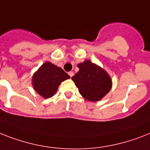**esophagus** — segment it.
I'll list each match as a JSON object with an SVG mask.
<instances>
[{
    "label": "esophagus",
    "mask_w": 150,
    "mask_h": 150,
    "mask_svg": "<svg viewBox=\"0 0 150 150\" xmlns=\"http://www.w3.org/2000/svg\"><path fill=\"white\" fill-rule=\"evenodd\" d=\"M68 74H69V76H70V77H72V76H74V72H71V71H70V72H69V73H68Z\"/></svg>",
    "instance_id": "esophagus-1"
}]
</instances>
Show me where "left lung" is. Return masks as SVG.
I'll list each match as a JSON object with an SVG mask.
<instances>
[{
	"mask_svg": "<svg viewBox=\"0 0 150 150\" xmlns=\"http://www.w3.org/2000/svg\"><path fill=\"white\" fill-rule=\"evenodd\" d=\"M77 67L79 71L72 80L84 99L96 102L110 92L112 80L103 69L90 60H85Z\"/></svg>",
	"mask_w": 150,
	"mask_h": 150,
	"instance_id": "8db88e82",
	"label": "left lung"
}]
</instances>
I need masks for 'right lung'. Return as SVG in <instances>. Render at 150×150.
Instances as JSON below:
<instances>
[{"mask_svg": "<svg viewBox=\"0 0 150 150\" xmlns=\"http://www.w3.org/2000/svg\"><path fill=\"white\" fill-rule=\"evenodd\" d=\"M69 78L70 76L62 68L47 61L34 73L32 84L38 94L47 99L54 96L60 84Z\"/></svg>", "mask_w": 150, "mask_h": 150, "instance_id": "add662e5", "label": "right lung"}]
</instances>
